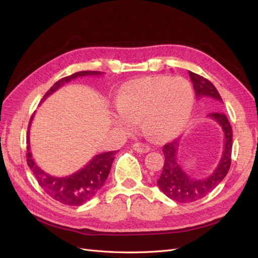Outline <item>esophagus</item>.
I'll use <instances>...</instances> for the list:
<instances>
[{"instance_id":"1","label":"esophagus","mask_w":258,"mask_h":258,"mask_svg":"<svg viewBox=\"0 0 258 258\" xmlns=\"http://www.w3.org/2000/svg\"><path fill=\"white\" fill-rule=\"evenodd\" d=\"M132 148L138 153H142V154H145V153H148L150 152V147H148L146 144H143V143H135L134 145H132Z\"/></svg>"}]
</instances>
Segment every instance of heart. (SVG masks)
<instances>
[{"label":"heart","instance_id":"obj_1","mask_svg":"<svg viewBox=\"0 0 258 258\" xmlns=\"http://www.w3.org/2000/svg\"><path fill=\"white\" fill-rule=\"evenodd\" d=\"M194 102L191 85L183 77L147 76L126 85L115 121L130 132L143 117L147 134L158 140L174 138L188 124Z\"/></svg>","mask_w":258,"mask_h":258}]
</instances>
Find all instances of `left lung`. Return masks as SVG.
Masks as SVG:
<instances>
[{
    "label": "left lung",
    "mask_w": 258,
    "mask_h": 258,
    "mask_svg": "<svg viewBox=\"0 0 258 258\" xmlns=\"http://www.w3.org/2000/svg\"><path fill=\"white\" fill-rule=\"evenodd\" d=\"M188 74L190 76L197 99L208 97L217 101L218 103H223L221 95L212 83L205 79V77L190 71ZM208 117L220 124L224 134L222 158L212 173L206 177L196 178L186 172L182 166L179 165L177 159L179 139L166 144L162 148V153L165 155V163H163V168L157 181V185L167 197L176 202L189 204V202L204 198L223 181L229 171L231 163L232 130L228 118L223 112L211 113L208 115Z\"/></svg>",
    "instance_id": "obj_1"
}]
</instances>
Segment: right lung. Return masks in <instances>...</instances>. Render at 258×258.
<instances>
[{"label": "right lung", "instance_id": "1", "mask_svg": "<svg viewBox=\"0 0 258 258\" xmlns=\"http://www.w3.org/2000/svg\"><path fill=\"white\" fill-rule=\"evenodd\" d=\"M102 72L99 71H82L74 73L70 76L63 77L57 83H54L52 87L45 93L42 101L47 99L48 96L52 95L66 83L76 80L77 77L85 76H99L102 75ZM41 101V102H42ZM35 114V113H34ZM34 114L32 115L29 122L28 137H27V162L30 169L37 179L38 184L41 185L45 192L52 199L57 200L61 204L68 206H82L85 202L89 201L95 197L97 192L101 189L106 181L110 173L112 163L114 161L116 152H105L96 155L87 165L84 166L76 172L67 176H53L45 172L32 158V153L30 151V127L32 123Z\"/></svg>", "mask_w": 258, "mask_h": 258}]
</instances>
